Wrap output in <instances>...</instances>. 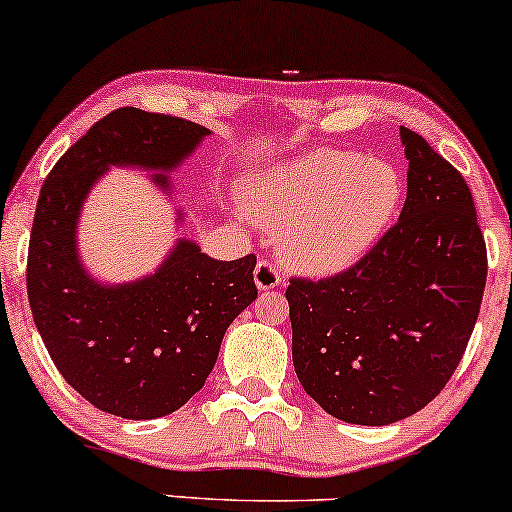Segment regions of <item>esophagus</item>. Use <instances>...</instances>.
<instances>
[{
  "instance_id": "1",
  "label": "esophagus",
  "mask_w": 512,
  "mask_h": 512,
  "mask_svg": "<svg viewBox=\"0 0 512 512\" xmlns=\"http://www.w3.org/2000/svg\"><path fill=\"white\" fill-rule=\"evenodd\" d=\"M254 282L258 286V291H270V289H277L279 282H282V277H279L277 268L270 261H258L254 270Z\"/></svg>"
}]
</instances>
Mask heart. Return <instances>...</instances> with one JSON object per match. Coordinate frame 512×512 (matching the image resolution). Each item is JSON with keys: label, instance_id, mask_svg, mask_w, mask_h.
I'll use <instances>...</instances> for the list:
<instances>
[{"label": "heart", "instance_id": "heart-1", "mask_svg": "<svg viewBox=\"0 0 512 512\" xmlns=\"http://www.w3.org/2000/svg\"><path fill=\"white\" fill-rule=\"evenodd\" d=\"M240 200L256 223L277 226L291 268L328 275L375 247L401 207L403 179L389 160L314 149L251 174Z\"/></svg>", "mask_w": 512, "mask_h": 512}]
</instances>
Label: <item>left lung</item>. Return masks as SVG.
Instances as JSON below:
<instances>
[{"mask_svg":"<svg viewBox=\"0 0 512 512\" xmlns=\"http://www.w3.org/2000/svg\"><path fill=\"white\" fill-rule=\"evenodd\" d=\"M408 198L398 223L342 275L291 279L293 368L347 424L387 426L436 398L478 321L487 249L471 188L401 125Z\"/></svg>","mask_w":512,"mask_h":512,"instance_id":"left-lung-1","label":"left lung"}]
</instances>
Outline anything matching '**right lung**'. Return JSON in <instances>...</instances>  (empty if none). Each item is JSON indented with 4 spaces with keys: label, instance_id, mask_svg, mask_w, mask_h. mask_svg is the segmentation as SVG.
Masks as SVG:
<instances>
[{
    "label": "right lung",
    "instance_id": "obj_1",
    "mask_svg": "<svg viewBox=\"0 0 512 512\" xmlns=\"http://www.w3.org/2000/svg\"><path fill=\"white\" fill-rule=\"evenodd\" d=\"M209 135L184 118L116 109L41 186L27 254L34 324L60 375L109 415L156 419L188 403L212 373L228 326L256 300L254 254L216 261L191 237H177L163 263L132 282H102L81 258L83 205L111 167L149 172L177 205L181 228L188 212L170 172Z\"/></svg>",
    "mask_w": 512,
    "mask_h": 512
}]
</instances>
